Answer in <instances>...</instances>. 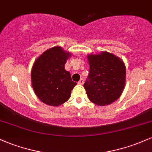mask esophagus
<instances>
[{
	"mask_svg": "<svg viewBox=\"0 0 152 152\" xmlns=\"http://www.w3.org/2000/svg\"><path fill=\"white\" fill-rule=\"evenodd\" d=\"M84 79H81L79 80V82H78V84H81V85H82L83 84H84Z\"/></svg>",
	"mask_w": 152,
	"mask_h": 152,
	"instance_id": "esophagus-1",
	"label": "esophagus"
}]
</instances>
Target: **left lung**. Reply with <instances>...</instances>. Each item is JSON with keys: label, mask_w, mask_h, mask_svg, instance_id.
<instances>
[{"label": "left lung", "mask_w": 152, "mask_h": 152, "mask_svg": "<svg viewBox=\"0 0 152 152\" xmlns=\"http://www.w3.org/2000/svg\"><path fill=\"white\" fill-rule=\"evenodd\" d=\"M89 73L84 87L91 102L110 104L121 96L126 83V66L122 60L108 52L89 55Z\"/></svg>", "instance_id": "obj_1"}]
</instances>
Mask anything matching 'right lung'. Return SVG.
<instances>
[{
    "label": "right lung",
    "mask_w": 152,
    "mask_h": 152,
    "mask_svg": "<svg viewBox=\"0 0 152 152\" xmlns=\"http://www.w3.org/2000/svg\"><path fill=\"white\" fill-rule=\"evenodd\" d=\"M71 56L61 47H53L44 52L33 64L31 84L37 97L45 104L59 106L71 96L76 83L65 69Z\"/></svg>",
    "instance_id": "1"
}]
</instances>
